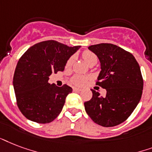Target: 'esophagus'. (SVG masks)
Returning <instances> with one entry per match:
<instances>
[{"instance_id": "esophagus-1", "label": "esophagus", "mask_w": 152, "mask_h": 152, "mask_svg": "<svg viewBox=\"0 0 152 152\" xmlns=\"http://www.w3.org/2000/svg\"><path fill=\"white\" fill-rule=\"evenodd\" d=\"M73 90H74V91H75V92H80V91H81V89H78V88H73Z\"/></svg>"}]
</instances>
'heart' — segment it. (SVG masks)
Wrapping results in <instances>:
<instances>
[{
	"instance_id": "obj_1",
	"label": "heart",
	"mask_w": 152,
	"mask_h": 152,
	"mask_svg": "<svg viewBox=\"0 0 152 152\" xmlns=\"http://www.w3.org/2000/svg\"><path fill=\"white\" fill-rule=\"evenodd\" d=\"M82 58H84V60L86 62V63H88L89 65L90 64H93V63H97V56L95 55L94 53L92 52L91 50H86L82 52ZM75 61V56L72 55L70 56L69 58H68L67 62H66V66L69 67L70 66L72 65L73 63ZM87 82V77L86 76H83V75H76L75 76H73L70 79V82L71 84H73L74 86H82L83 85L86 84V82Z\"/></svg>"
}]
</instances>
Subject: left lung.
I'll return each instance as SVG.
<instances>
[{"instance_id":"obj_1","label":"left lung","mask_w":152,"mask_h":152,"mask_svg":"<svg viewBox=\"0 0 152 152\" xmlns=\"http://www.w3.org/2000/svg\"><path fill=\"white\" fill-rule=\"evenodd\" d=\"M88 48L101 63L96 85L107 93L102 97L91 89L93 97L84 103L85 109L96 124L116 126L129 118L140 101L143 87L140 67L131 53L118 46L99 43Z\"/></svg>"}]
</instances>
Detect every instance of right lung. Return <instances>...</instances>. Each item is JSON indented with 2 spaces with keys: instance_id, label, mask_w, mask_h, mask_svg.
<instances>
[{
  "instance_id": "right-lung-1",
  "label": "right lung",
  "mask_w": 152,
  "mask_h": 152,
  "mask_svg": "<svg viewBox=\"0 0 152 152\" xmlns=\"http://www.w3.org/2000/svg\"><path fill=\"white\" fill-rule=\"evenodd\" d=\"M80 47L43 41L21 56L14 73L13 87L17 106L26 118L47 124L58 116L72 88L66 84L61 87L50 85L49 76L63 71L68 58Z\"/></svg>"
}]
</instances>
